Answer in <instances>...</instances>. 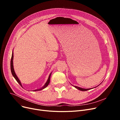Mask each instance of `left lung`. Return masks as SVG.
I'll return each instance as SVG.
<instances>
[{"mask_svg":"<svg viewBox=\"0 0 120 120\" xmlns=\"http://www.w3.org/2000/svg\"><path fill=\"white\" fill-rule=\"evenodd\" d=\"M74 86L75 88H76V89H77L78 90H81V91H86V90H90V89H83V88H81V87H78V86Z\"/></svg>","mask_w":120,"mask_h":120,"instance_id":"obj_1","label":"left lung"}]
</instances>
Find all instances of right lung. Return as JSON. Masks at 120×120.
I'll return each mask as SVG.
<instances>
[{"mask_svg":"<svg viewBox=\"0 0 120 120\" xmlns=\"http://www.w3.org/2000/svg\"><path fill=\"white\" fill-rule=\"evenodd\" d=\"M13 58H14V55H13V52L12 53V55H11V73H12V76H13L14 77V78L15 79V80H16V81L18 83V84H19L22 87V85H21V83L20 82V81L19 80V79H18V78L17 77V76H16V75L15 72V71H14V66H13ZM51 73L50 74L49 76V78L47 81L46 83L45 84V85L44 86H43L41 89H38V90H35L34 91H38V90H42L43 89H45V87H46L49 84V82H50V75H51Z\"/></svg>","mask_w":120,"mask_h":120,"instance_id":"add662e5","label":"right lung"}]
</instances>
